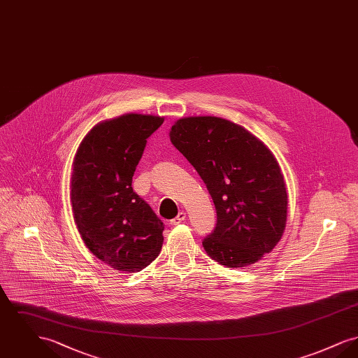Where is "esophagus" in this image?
<instances>
[{
	"instance_id": "34e87169",
	"label": "esophagus",
	"mask_w": 358,
	"mask_h": 358,
	"mask_svg": "<svg viewBox=\"0 0 358 358\" xmlns=\"http://www.w3.org/2000/svg\"><path fill=\"white\" fill-rule=\"evenodd\" d=\"M187 220V213L185 212H180L177 215V217H174L173 220H171V225H178L180 222H185Z\"/></svg>"
}]
</instances>
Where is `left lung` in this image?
Listing matches in <instances>:
<instances>
[{
	"mask_svg": "<svg viewBox=\"0 0 358 358\" xmlns=\"http://www.w3.org/2000/svg\"><path fill=\"white\" fill-rule=\"evenodd\" d=\"M171 142L203 178L217 224L206 254L240 268L271 252L287 222V192L273 152L245 127L219 117H187L171 126Z\"/></svg>",
	"mask_w": 358,
	"mask_h": 358,
	"instance_id": "obj_1",
	"label": "left lung"
}]
</instances>
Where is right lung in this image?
I'll return each instance as SVG.
<instances>
[{
	"label": "right lung",
	"instance_id": "add662e5",
	"mask_svg": "<svg viewBox=\"0 0 358 358\" xmlns=\"http://www.w3.org/2000/svg\"><path fill=\"white\" fill-rule=\"evenodd\" d=\"M164 117L124 114L95 124L80 142L71 176L73 220L85 247L122 273H139L162 248L164 222L131 182L146 139Z\"/></svg>",
	"mask_w": 358,
	"mask_h": 358
}]
</instances>
